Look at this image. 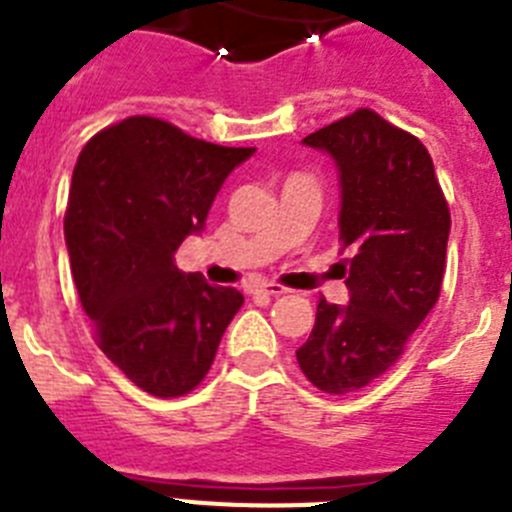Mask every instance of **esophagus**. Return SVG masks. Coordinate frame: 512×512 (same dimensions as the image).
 Instances as JSON below:
<instances>
[{
  "label": "esophagus",
  "mask_w": 512,
  "mask_h": 512,
  "mask_svg": "<svg viewBox=\"0 0 512 512\" xmlns=\"http://www.w3.org/2000/svg\"><path fill=\"white\" fill-rule=\"evenodd\" d=\"M256 292H259V295H266V297H282L287 289H284L282 284H277V282H264V284H259V287H256Z\"/></svg>",
  "instance_id": "34e87169"
}]
</instances>
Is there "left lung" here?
I'll use <instances>...</instances> for the list:
<instances>
[{
    "label": "left lung",
    "instance_id": "obj_1",
    "mask_svg": "<svg viewBox=\"0 0 512 512\" xmlns=\"http://www.w3.org/2000/svg\"><path fill=\"white\" fill-rule=\"evenodd\" d=\"M305 146L338 169L348 305L318 302L297 364L328 395L356 392L400 359L441 295L451 215L431 153L372 110L330 122Z\"/></svg>",
    "mask_w": 512,
    "mask_h": 512
}]
</instances>
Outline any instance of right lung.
Wrapping results in <instances>:
<instances>
[{"label": "right lung", "instance_id": "add662e5", "mask_svg": "<svg viewBox=\"0 0 512 512\" xmlns=\"http://www.w3.org/2000/svg\"><path fill=\"white\" fill-rule=\"evenodd\" d=\"M253 151L135 115L79 153L63 220L71 274L104 356L148 395L192 392L241 310L238 289L184 274L174 253Z\"/></svg>", "mask_w": 512, "mask_h": 512}]
</instances>
